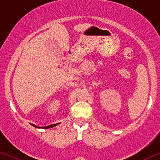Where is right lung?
<instances>
[{
	"instance_id": "obj_1",
	"label": "right lung",
	"mask_w": 160,
	"mask_h": 160,
	"mask_svg": "<svg viewBox=\"0 0 160 160\" xmlns=\"http://www.w3.org/2000/svg\"><path fill=\"white\" fill-rule=\"evenodd\" d=\"M60 124V123H58V124H51V125H49V126H46V127H37V126H36V125H35V124H32V125H33V126H34L35 128H41L48 129V128H53V127H54V126H56V125H57V124Z\"/></svg>"
}]
</instances>
